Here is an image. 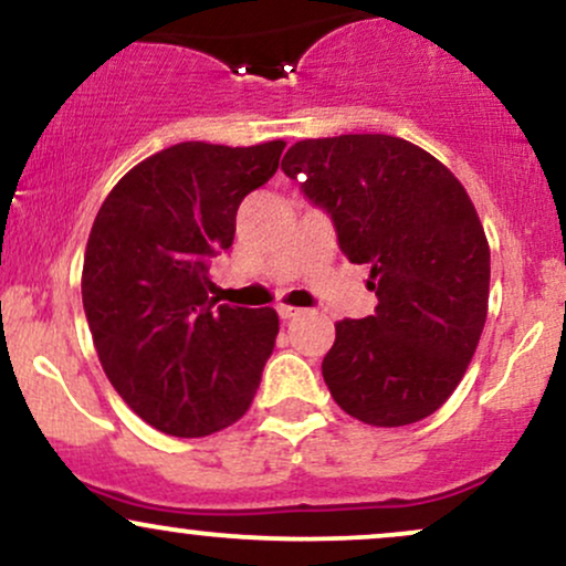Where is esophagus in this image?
<instances>
[{"mask_svg":"<svg viewBox=\"0 0 566 566\" xmlns=\"http://www.w3.org/2000/svg\"><path fill=\"white\" fill-rule=\"evenodd\" d=\"M276 314H279V319H295V316H301L303 311L301 308H292V305H276Z\"/></svg>","mask_w":566,"mask_h":566,"instance_id":"esophagus-1","label":"esophagus"}]
</instances>
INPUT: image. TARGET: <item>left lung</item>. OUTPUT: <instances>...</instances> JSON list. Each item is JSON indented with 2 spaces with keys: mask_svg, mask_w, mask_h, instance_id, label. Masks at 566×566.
Instances as JSON below:
<instances>
[{
  "mask_svg": "<svg viewBox=\"0 0 566 566\" xmlns=\"http://www.w3.org/2000/svg\"><path fill=\"white\" fill-rule=\"evenodd\" d=\"M282 170L369 265L375 314L335 324L333 399L369 426H409L450 399L486 322L490 244L460 180L394 135L297 140Z\"/></svg>",
  "mask_w": 566,
  "mask_h": 566,
  "instance_id": "1",
  "label": "left lung"
}]
</instances>
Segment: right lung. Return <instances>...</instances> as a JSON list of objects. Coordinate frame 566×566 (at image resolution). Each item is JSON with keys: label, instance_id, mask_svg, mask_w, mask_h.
<instances>
[{"label": "right lung", "instance_id": "1", "mask_svg": "<svg viewBox=\"0 0 566 566\" xmlns=\"http://www.w3.org/2000/svg\"><path fill=\"white\" fill-rule=\"evenodd\" d=\"M284 140H188L154 154L97 210L82 303L97 359L125 405L170 437H207L250 409L274 350V308L218 305L210 261L242 199L274 178Z\"/></svg>", "mask_w": 566, "mask_h": 566}]
</instances>
